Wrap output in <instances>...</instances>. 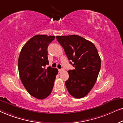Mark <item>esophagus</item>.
<instances>
[{
  "label": "esophagus",
  "instance_id": "esophagus-1",
  "mask_svg": "<svg viewBox=\"0 0 123 123\" xmlns=\"http://www.w3.org/2000/svg\"><path fill=\"white\" fill-rule=\"evenodd\" d=\"M63 70H63V68H61V69H58V71L60 72H60L63 71Z\"/></svg>",
  "mask_w": 123,
  "mask_h": 123
}]
</instances>
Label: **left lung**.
<instances>
[{
  "label": "left lung",
  "instance_id": "1",
  "mask_svg": "<svg viewBox=\"0 0 123 123\" xmlns=\"http://www.w3.org/2000/svg\"><path fill=\"white\" fill-rule=\"evenodd\" d=\"M56 39L75 68L68 71L67 89L76 98L84 97L94 86L100 71L101 61L97 48L93 43L77 35L57 36Z\"/></svg>",
  "mask_w": 123,
  "mask_h": 123
}]
</instances>
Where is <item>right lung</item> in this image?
Returning a JSON list of instances; mask_svg holds the SVG:
<instances>
[{
  "mask_svg": "<svg viewBox=\"0 0 123 123\" xmlns=\"http://www.w3.org/2000/svg\"><path fill=\"white\" fill-rule=\"evenodd\" d=\"M55 36L37 35L27 41L21 50L18 61L20 79L31 96L43 99L48 97L53 89L58 71L49 66L48 45Z\"/></svg>",
  "mask_w": 123,
  "mask_h": 123,
  "instance_id": "add662e5",
  "label": "right lung"
}]
</instances>
